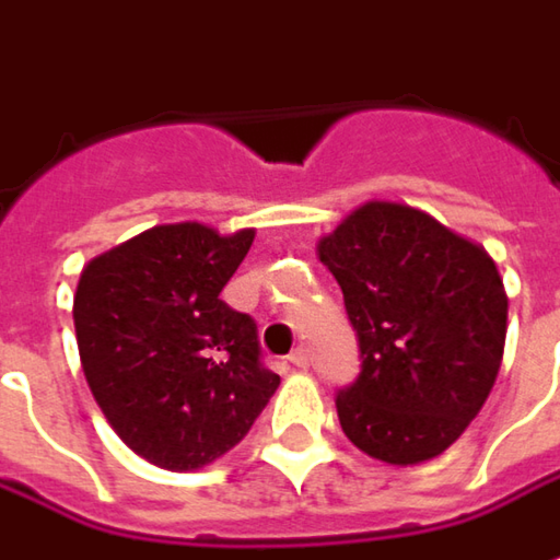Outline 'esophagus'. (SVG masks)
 Here are the masks:
<instances>
[{
    "label": "esophagus",
    "instance_id": "34e87169",
    "mask_svg": "<svg viewBox=\"0 0 560 560\" xmlns=\"http://www.w3.org/2000/svg\"><path fill=\"white\" fill-rule=\"evenodd\" d=\"M310 365V357H306V350H294L291 357H288V369H298V372H303Z\"/></svg>",
    "mask_w": 560,
    "mask_h": 560
}]
</instances>
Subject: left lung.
Here are the masks:
<instances>
[{
  "label": "left lung",
  "instance_id": "1",
  "mask_svg": "<svg viewBox=\"0 0 560 560\" xmlns=\"http://www.w3.org/2000/svg\"><path fill=\"white\" fill-rule=\"evenodd\" d=\"M357 331L359 375L335 396L365 455L418 465L450 450L487 402L509 298L480 244L406 203L369 201L318 242Z\"/></svg>",
  "mask_w": 560,
  "mask_h": 560
}]
</instances>
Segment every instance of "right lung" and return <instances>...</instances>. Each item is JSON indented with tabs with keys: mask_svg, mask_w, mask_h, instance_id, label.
Returning <instances> with one entry per match:
<instances>
[{
	"mask_svg": "<svg viewBox=\"0 0 560 560\" xmlns=\"http://www.w3.org/2000/svg\"><path fill=\"white\" fill-rule=\"evenodd\" d=\"M250 244L254 229L154 225L80 276L73 325L89 390L158 468L195 471L229 453L279 387L257 322L220 298Z\"/></svg>",
	"mask_w": 560,
	"mask_h": 560,
	"instance_id": "right-lung-1",
	"label": "right lung"
}]
</instances>
